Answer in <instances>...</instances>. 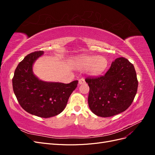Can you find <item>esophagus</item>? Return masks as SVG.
<instances>
[{
    "label": "esophagus",
    "mask_w": 155,
    "mask_h": 155,
    "mask_svg": "<svg viewBox=\"0 0 155 155\" xmlns=\"http://www.w3.org/2000/svg\"><path fill=\"white\" fill-rule=\"evenodd\" d=\"M84 83H85V79H84L83 78H81L79 79V85H81V84H83Z\"/></svg>",
    "instance_id": "esophagus-1"
}]
</instances>
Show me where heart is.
<instances>
[{"mask_svg": "<svg viewBox=\"0 0 155 155\" xmlns=\"http://www.w3.org/2000/svg\"><path fill=\"white\" fill-rule=\"evenodd\" d=\"M76 63L81 68L87 69L90 74L96 76L105 71L108 61L104 56L102 55H83L77 59Z\"/></svg>", "mask_w": 155, "mask_h": 155, "instance_id": "obj_1", "label": "heart"}]
</instances>
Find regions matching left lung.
<instances>
[{"label":"left lung","instance_id":"1","mask_svg":"<svg viewBox=\"0 0 155 155\" xmlns=\"http://www.w3.org/2000/svg\"><path fill=\"white\" fill-rule=\"evenodd\" d=\"M90 88L88 106L94 114L110 117L127 109L137 94L138 80L134 67L124 58L112 61L104 76L85 79Z\"/></svg>","mask_w":155,"mask_h":155}]
</instances>
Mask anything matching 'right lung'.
<instances>
[{"label": "right lung", "mask_w": 155, "mask_h": 155, "mask_svg": "<svg viewBox=\"0 0 155 155\" xmlns=\"http://www.w3.org/2000/svg\"><path fill=\"white\" fill-rule=\"evenodd\" d=\"M43 54V51H37L26 55L16 68L12 84L22 109L32 115L46 118L62 112L78 81L66 84L39 79L33 72V66Z\"/></svg>", "instance_id": "1"}]
</instances>
